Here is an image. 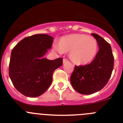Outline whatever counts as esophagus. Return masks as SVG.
<instances>
[{
	"label": "esophagus",
	"mask_w": 123,
	"mask_h": 123,
	"mask_svg": "<svg viewBox=\"0 0 123 123\" xmlns=\"http://www.w3.org/2000/svg\"><path fill=\"white\" fill-rule=\"evenodd\" d=\"M67 62H68V60L65 59V58H63V63H66Z\"/></svg>",
	"instance_id": "1"
}]
</instances>
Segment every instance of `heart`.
Returning a JSON list of instances; mask_svg holds the SVG:
<instances>
[{
	"mask_svg": "<svg viewBox=\"0 0 123 123\" xmlns=\"http://www.w3.org/2000/svg\"><path fill=\"white\" fill-rule=\"evenodd\" d=\"M53 50L60 54L70 52L69 56L74 63L86 64L95 57L97 42L94 37L74 34L62 38L60 44H54Z\"/></svg>",
	"mask_w": 123,
	"mask_h": 123,
	"instance_id": "1",
	"label": "heart"
}]
</instances>
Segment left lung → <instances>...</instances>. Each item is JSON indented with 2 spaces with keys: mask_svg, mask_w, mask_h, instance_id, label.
Masks as SVG:
<instances>
[{
  "mask_svg": "<svg viewBox=\"0 0 123 123\" xmlns=\"http://www.w3.org/2000/svg\"><path fill=\"white\" fill-rule=\"evenodd\" d=\"M98 50L95 58L89 65L75 66L70 78L73 87L81 94L89 95L100 91L110 78L114 67V57L110 45L97 34Z\"/></svg>",
  "mask_w": 123,
  "mask_h": 123,
  "instance_id": "8db88e82",
  "label": "left lung"
}]
</instances>
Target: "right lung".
<instances>
[{
    "mask_svg": "<svg viewBox=\"0 0 123 123\" xmlns=\"http://www.w3.org/2000/svg\"><path fill=\"white\" fill-rule=\"evenodd\" d=\"M54 38L37 34L24 38L13 49L9 76L18 91L29 97L43 94L52 82V74L63 64V59L44 58L51 48Z\"/></svg>",
    "mask_w": 123,
    "mask_h": 123,
    "instance_id": "add662e5",
    "label": "right lung"
}]
</instances>
